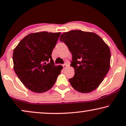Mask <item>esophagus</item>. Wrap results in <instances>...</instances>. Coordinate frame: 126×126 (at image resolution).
<instances>
[{
	"instance_id": "esophagus-1",
	"label": "esophagus",
	"mask_w": 126,
	"mask_h": 126,
	"mask_svg": "<svg viewBox=\"0 0 126 126\" xmlns=\"http://www.w3.org/2000/svg\"><path fill=\"white\" fill-rule=\"evenodd\" d=\"M67 66H68V65H67V63L64 64L63 65V68H66Z\"/></svg>"
}]
</instances>
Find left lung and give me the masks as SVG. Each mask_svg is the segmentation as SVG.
<instances>
[{"instance_id":"obj_1","label":"left lung","mask_w":126,"mask_h":126,"mask_svg":"<svg viewBox=\"0 0 126 126\" xmlns=\"http://www.w3.org/2000/svg\"><path fill=\"white\" fill-rule=\"evenodd\" d=\"M72 55L75 75L69 79L79 93H88L99 87L110 67L111 52L104 40L93 32L72 30L61 35Z\"/></svg>"}]
</instances>
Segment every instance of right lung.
<instances>
[{"label":"right lung","instance_id":"obj_1","mask_svg":"<svg viewBox=\"0 0 126 126\" xmlns=\"http://www.w3.org/2000/svg\"><path fill=\"white\" fill-rule=\"evenodd\" d=\"M61 33H31L14 49V71L23 84L34 93H45L51 89L63 69L62 65H55L51 57Z\"/></svg>","mask_w":126,"mask_h":126}]
</instances>
